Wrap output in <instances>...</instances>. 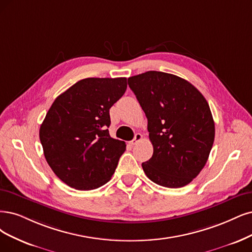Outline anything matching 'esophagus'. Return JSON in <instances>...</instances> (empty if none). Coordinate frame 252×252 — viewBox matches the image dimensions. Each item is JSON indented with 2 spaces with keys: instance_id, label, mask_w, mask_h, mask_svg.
<instances>
[{
  "instance_id": "1",
  "label": "esophagus",
  "mask_w": 252,
  "mask_h": 252,
  "mask_svg": "<svg viewBox=\"0 0 252 252\" xmlns=\"http://www.w3.org/2000/svg\"><path fill=\"white\" fill-rule=\"evenodd\" d=\"M142 138H143V136H142L140 133H137V134L135 135L133 140L129 141V144H131V145H135V144H137L139 141H141Z\"/></svg>"
}]
</instances>
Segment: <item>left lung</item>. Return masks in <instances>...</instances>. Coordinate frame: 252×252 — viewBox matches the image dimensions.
I'll return each mask as SVG.
<instances>
[{
    "mask_svg": "<svg viewBox=\"0 0 252 252\" xmlns=\"http://www.w3.org/2000/svg\"><path fill=\"white\" fill-rule=\"evenodd\" d=\"M147 118L154 154L142 163L146 176L167 188H181L206 165L215 138L207 99L191 83L162 71L127 79Z\"/></svg>",
    "mask_w": 252,
    "mask_h": 252,
    "instance_id": "obj_1",
    "label": "left lung"
}]
</instances>
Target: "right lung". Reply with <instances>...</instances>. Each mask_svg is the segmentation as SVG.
Segmentation results:
<instances>
[{"label":"right lung","instance_id":"1","mask_svg":"<svg viewBox=\"0 0 252 252\" xmlns=\"http://www.w3.org/2000/svg\"><path fill=\"white\" fill-rule=\"evenodd\" d=\"M126 78H87L56 98L40 126L45 160L69 187L93 190L108 183L124 141L109 134V110L125 94Z\"/></svg>","mask_w":252,"mask_h":252}]
</instances>
